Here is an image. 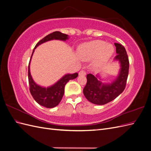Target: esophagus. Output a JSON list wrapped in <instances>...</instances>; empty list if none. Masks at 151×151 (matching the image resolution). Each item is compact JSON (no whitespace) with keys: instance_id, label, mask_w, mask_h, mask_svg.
<instances>
[{"instance_id":"34e87169","label":"esophagus","mask_w":151,"mask_h":151,"mask_svg":"<svg viewBox=\"0 0 151 151\" xmlns=\"http://www.w3.org/2000/svg\"><path fill=\"white\" fill-rule=\"evenodd\" d=\"M86 72L84 70H81V71L79 72V76H86Z\"/></svg>"}]
</instances>
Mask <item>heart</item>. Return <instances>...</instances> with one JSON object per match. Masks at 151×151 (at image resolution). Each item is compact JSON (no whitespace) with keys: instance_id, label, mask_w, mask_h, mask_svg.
Wrapping results in <instances>:
<instances>
[{"instance_id":"1","label":"heart","mask_w":151,"mask_h":151,"mask_svg":"<svg viewBox=\"0 0 151 151\" xmlns=\"http://www.w3.org/2000/svg\"><path fill=\"white\" fill-rule=\"evenodd\" d=\"M113 48L111 45L101 40L92 41L80 46L78 50L79 56L83 60H88L98 57L96 63L101 64L111 55Z\"/></svg>"}]
</instances>
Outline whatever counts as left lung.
Wrapping results in <instances>:
<instances>
[{
    "label": "left lung",
    "mask_w": 151,
    "mask_h": 151,
    "mask_svg": "<svg viewBox=\"0 0 151 151\" xmlns=\"http://www.w3.org/2000/svg\"><path fill=\"white\" fill-rule=\"evenodd\" d=\"M117 55L115 59L120 63L119 76L113 83L103 84L93 74L87 75V83L83 89L86 99L92 103L103 105L113 101L124 91L129 70V60L125 47L115 43Z\"/></svg>",
    "instance_id": "obj_1"
}]
</instances>
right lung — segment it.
<instances>
[{
  "instance_id": "add662e5",
  "label": "right lung",
  "mask_w": 151,
  "mask_h": 151,
  "mask_svg": "<svg viewBox=\"0 0 151 151\" xmlns=\"http://www.w3.org/2000/svg\"><path fill=\"white\" fill-rule=\"evenodd\" d=\"M67 39V35L62 33L61 32L59 31H55L52 33L48 35L36 45L29 60L28 65V81L30 93L34 99L39 104L48 108H53L60 103L63 94H64V88L65 84L70 80L76 78L78 76V74L75 73V74H67L63 76L62 79L59 80L53 86L47 88H42V87L36 84L32 79L29 70L30 61L35 51V49L38 45L52 40H60L65 41Z\"/></svg>"
}]
</instances>
